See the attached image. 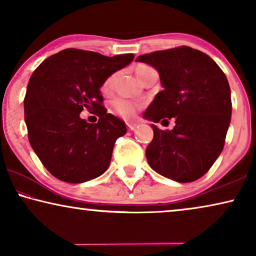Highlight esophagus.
Wrapping results in <instances>:
<instances>
[{"label": "esophagus", "mask_w": 256, "mask_h": 256, "mask_svg": "<svg viewBox=\"0 0 256 256\" xmlns=\"http://www.w3.org/2000/svg\"><path fill=\"white\" fill-rule=\"evenodd\" d=\"M127 128L129 129V130H134V129L136 128V124H132V122H128Z\"/></svg>", "instance_id": "1"}]
</instances>
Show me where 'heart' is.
I'll use <instances>...</instances> for the list:
<instances>
[{
    "label": "heart",
    "instance_id": "heart-1",
    "mask_svg": "<svg viewBox=\"0 0 256 256\" xmlns=\"http://www.w3.org/2000/svg\"><path fill=\"white\" fill-rule=\"evenodd\" d=\"M149 66L146 65H138V68H136V74L140 79L142 78V76L144 74L146 71H148ZM113 82H114V76H108V78L104 80V82L102 84V90L104 93H108L110 90H112V87H113ZM112 110L115 114L120 115V116L124 118H132L138 113V104H136L135 102H132V101H129L127 99H115L113 102H112Z\"/></svg>",
    "mask_w": 256,
    "mask_h": 256
}]
</instances>
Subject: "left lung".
I'll use <instances>...</instances> for the list:
<instances>
[{"label":"left lung","instance_id":"left-lung-1","mask_svg":"<svg viewBox=\"0 0 256 256\" xmlns=\"http://www.w3.org/2000/svg\"><path fill=\"white\" fill-rule=\"evenodd\" d=\"M160 73L163 90L144 112L154 122L174 118L172 130L152 126L154 138L146 149L156 172L180 183L197 180L224 149L232 114L225 73L204 52L188 46L138 56Z\"/></svg>","mask_w":256,"mask_h":256}]
</instances>
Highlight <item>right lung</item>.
Segmentation results:
<instances>
[{
    "mask_svg": "<svg viewBox=\"0 0 256 256\" xmlns=\"http://www.w3.org/2000/svg\"><path fill=\"white\" fill-rule=\"evenodd\" d=\"M132 59V54L107 57L65 48L34 70L24 98V118L30 144L52 176L76 184L107 170L114 143L127 129L107 113L100 87ZM84 109L100 116L98 124L80 118Z\"/></svg>",
    "mask_w": 256,
    "mask_h": 256,
    "instance_id": "add662e5",
    "label": "right lung"
}]
</instances>
